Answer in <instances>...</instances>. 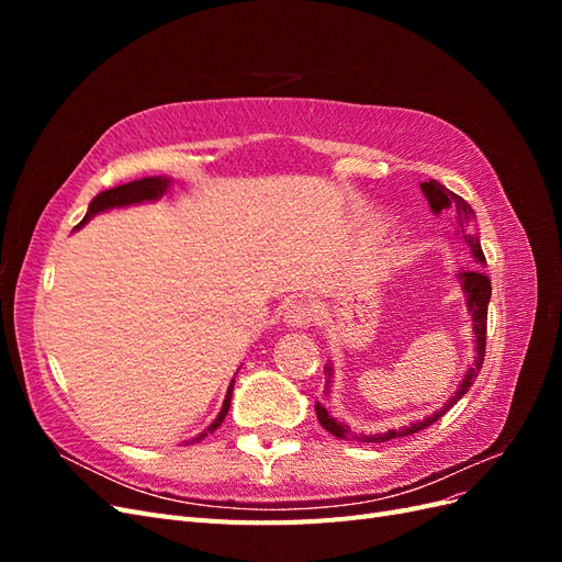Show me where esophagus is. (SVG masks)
<instances>
[{"label":"esophagus","instance_id":"esophagus-1","mask_svg":"<svg viewBox=\"0 0 562 562\" xmlns=\"http://www.w3.org/2000/svg\"><path fill=\"white\" fill-rule=\"evenodd\" d=\"M314 321V310L310 302H302V300H295L285 307L283 312V323L288 328H307L310 323Z\"/></svg>","mask_w":562,"mask_h":562}]
</instances>
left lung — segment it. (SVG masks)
<instances>
[{
    "label": "left lung",
    "instance_id": "1",
    "mask_svg": "<svg viewBox=\"0 0 562 562\" xmlns=\"http://www.w3.org/2000/svg\"><path fill=\"white\" fill-rule=\"evenodd\" d=\"M422 194L427 196L429 201V209L434 215H440L443 211H454L457 215V223H459V232L464 234V241L467 246L471 248V255L475 265H479V269H464L459 271L457 274V281L459 285H462V293H464V300H467V310H469V316H471V323H473V337H475V356H473V363L467 368L462 382L457 384L454 394L440 405V411L427 415L424 419H415L411 424H405V427H398V429H386L382 434H356L347 422H339L337 417L330 415V411L323 403L316 401V417L321 422V427L330 431L333 436L342 438V440H359V443H384V440H396V438H403V436H413L417 431H422L424 427H431L434 422H438V417H443L450 407L462 398L467 391L471 389V384L475 382V378H479V372L483 368V359H485V330H487V304H490V295H492V285H490V279L483 274L481 267L485 265V255L481 250V236L475 234V225H473V209L469 206V203L457 196L454 192H450L446 184H440L436 180H429V182H422ZM326 375H328V382H326V394H330V384H333V363L326 366Z\"/></svg>",
    "mask_w": 562,
    "mask_h": 562
}]
</instances>
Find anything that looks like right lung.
Listing matches in <instances>:
<instances>
[{"mask_svg": "<svg viewBox=\"0 0 562 562\" xmlns=\"http://www.w3.org/2000/svg\"><path fill=\"white\" fill-rule=\"evenodd\" d=\"M168 187H171V178L166 176H149V178H140V180H131L126 184H119V187H112V190H105L100 192L91 203H89V211L87 215H83V220L79 223L87 225L91 217H95L98 213H105V211H112V209H126V206H135V203H145V201H157L161 199ZM77 227V229H79ZM232 391H234V380L227 389V396L223 401V407H220L217 417L211 422L209 429H203L201 434H196L192 440H184V443H199V440L206 438V434H213L220 424H223L227 411H229V403H232Z\"/></svg>", "mask_w": 562, "mask_h": 562, "instance_id": "right-lung-1", "label": "right lung"}]
</instances>
